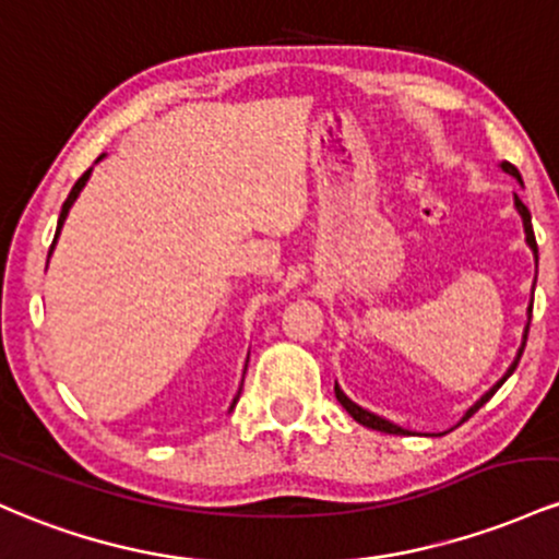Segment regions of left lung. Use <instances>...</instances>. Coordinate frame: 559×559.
<instances>
[{"instance_id":"1","label":"left lung","mask_w":559,"mask_h":559,"mask_svg":"<svg viewBox=\"0 0 559 559\" xmlns=\"http://www.w3.org/2000/svg\"><path fill=\"white\" fill-rule=\"evenodd\" d=\"M501 171H507L510 174V177H515L520 185H523V179H520V171L515 166H512V163H501ZM515 209H518V213H520V218H523V229H525V242H528V248L533 250V259H536V263H538V248H536V237H533V227H531V211L525 209L523 205V200H520L518 195H515ZM533 285H536V282H533ZM531 311H533V300H531V306H528V324H525V332H523V343H520V348H518V356H515V361L510 364V369H507L504 372V378H501L497 385L491 388V391L486 393V396H480V401H475L473 406H469V409L465 412V417H462V423H465V419H469L475 415V412L480 409L483 404H486L488 399L493 396V393L499 391L501 385H504V380L510 378L512 372H515V367H518V361H520V356H523V348H525V341H528V328H531ZM335 396H337V401H341L343 404V409L348 412L350 417L356 419V423L359 425H364V428H372V430H380V432H391V436H406V432L409 430H404V428H399V425H393L391 419H382V417H378V415H372V412H367V409H361L359 404H354V401H350L346 393L341 391V388H337V382H335Z\"/></svg>"}]
</instances>
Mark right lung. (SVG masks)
<instances>
[{"label":"right lung","instance_id":"1","mask_svg":"<svg viewBox=\"0 0 559 559\" xmlns=\"http://www.w3.org/2000/svg\"><path fill=\"white\" fill-rule=\"evenodd\" d=\"M97 160H103V155H99V158H97ZM90 174H92V168H90V171H84V174H81V177H79V181H76V185H73L71 195H68V200H66V203H62V211H60V218H58V231H55V240H52V248H49V255H52V250H55V242H58V237H60V229H62V224H66V216H68V211H71V205H73V203H76L79 192H81V190H84V185H86V179H90ZM237 399H240V393H237ZM237 399H235V401H231V406H235V404H237Z\"/></svg>","mask_w":559,"mask_h":559}]
</instances>
